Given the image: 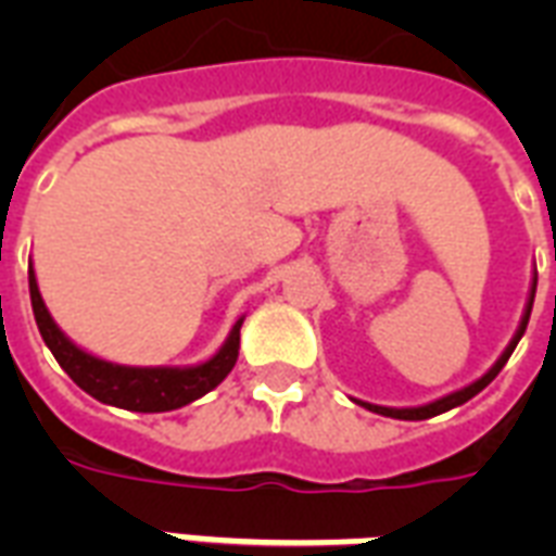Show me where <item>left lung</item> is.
<instances>
[{
  "instance_id": "1",
  "label": "left lung",
  "mask_w": 556,
  "mask_h": 556,
  "mask_svg": "<svg viewBox=\"0 0 556 556\" xmlns=\"http://www.w3.org/2000/svg\"><path fill=\"white\" fill-rule=\"evenodd\" d=\"M534 294H536V277L531 279V294H528V303H526V312H522V320H519V329L517 334L510 338V343L505 346V352L500 355V361L491 366V369L484 371L482 378L473 380V383H467V387L456 389V392H450V395L439 397V401H430V404L424 406H378V404H366V401H357V397H352L355 404L366 406L369 413H378V415H387V418H401V421H424V418H432V415H441L447 413V409H453V406H462L467 404L470 397L479 395L488 383H491L496 375L502 371V366L508 364V357L514 355V349H517V343L522 340V334H526L528 329V320H531V308H534Z\"/></svg>"
}]
</instances>
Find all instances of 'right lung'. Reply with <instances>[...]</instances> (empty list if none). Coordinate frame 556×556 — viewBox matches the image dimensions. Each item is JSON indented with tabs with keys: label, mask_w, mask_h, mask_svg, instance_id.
<instances>
[{
	"label": "right lung",
	"mask_w": 556,
	"mask_h": 556,
	"mask_svg": "<svg viewBox=\"0 0 556 556\" xmlns=\"http://www.w3.org/2000/svg\"><path fill=\"white\" fill-rule=\"evenodd\" d=\"M28 288H30V308H34V320L37 329L56 357V364L63 366L65 375L91 397H98L100 404L121 406V409H132V413H169V409H181V406L199 401L207 395L210 389H216L222 380L230 375L239 357V329H242L244 317L233 323V329L227 334L216 355L192 366H124L103 361V357L91 355L80 349L72 338H65L51 317V312L42 303L39 294L37 274L34 265L28 262Z\"/></svg>",
	"instance_id": "obj_1"
}]
</instances>
